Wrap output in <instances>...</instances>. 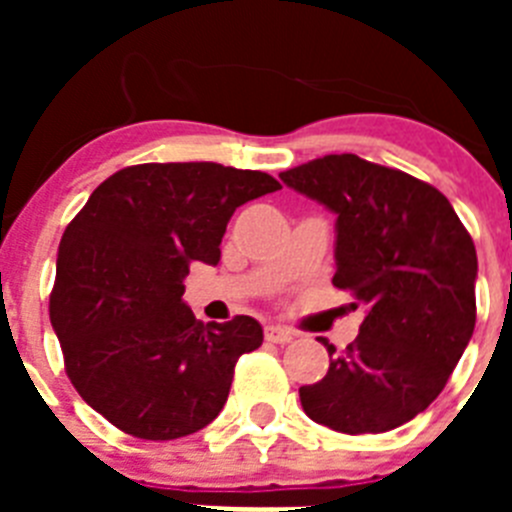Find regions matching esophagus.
<instances>
[{"mask_svg":"<svg viewBox=\"0 0 512 512\" xmlns=\"http://www.w3.org/2000/svg\"><path fill=\"white\" fill-rule=\"evenodd\" d=\"M264 336L266 341L271 343H289L292 338H295V333H292L289 328H284V325H266Z\"/></svg>","mask_w":512,"mask_h":512,"instance_id":"1","label":"esophagus"}]
</instances>
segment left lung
<instances>
[{
	"mask_svg": "<svg viewBox=\"0 0 512 512\" xmlns=\"http://www.w3.org/2000/svg\"><path fill=\"white\" fill-rule=\"evenodd\" d=\"M336 212V274L366 307L328 374L300 387L302 410L338 433H384L423 413L474 333L477 251L451 202L405 171L333 153L279 174ZM356 307V305H354Z\"/></svg>",
	"mask_w": 512,
	"mask_h": 512,
	"instance_id": "obj_1",
	"label": "left lung"
}]
</instances>
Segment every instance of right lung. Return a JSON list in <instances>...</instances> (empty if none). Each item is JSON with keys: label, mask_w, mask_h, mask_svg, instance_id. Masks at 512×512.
<instances>
[{"label": "right lung", "mask_w": 512, "mask_h": 512, "mask_svg": "<svg viewBox=\"0 0 512 512\" xmlns=\"http://www.w3.org/2000/svg\"><path fill=\"white\" fill-rule=\"evenodd\" d=\"M282 189L264 171L212 161L138 164L104 179L58 246L51 323L71 384L115 428L174 441L228 400L259 320L200 323L184 305L189 264L220 261L235 207Z\"/></svg>", "instance_id": "1"}]
</instances>
